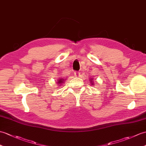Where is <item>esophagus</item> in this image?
<instances>
[{
  "instance_id": "1",
  "label": "esophagus",
  "mask_w": 146,
  "mask_h": 146,
  "mask_svg": "<svg viewBox=\"0 0 146 146\" xmlns=\"http://www.w3.org/2000/svg\"><path fill=\"white\" fill-rule=\"evenodd\" d=\"M74 76H76V77H80V73L78 72H75L74 73Z\"/></svg>"
}]
</instances>
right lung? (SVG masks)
I'll return each mask as SVG.
<instances>
[{
	"label": "right lung",
	"mask_w": 146,
	"mask_h": 146,
	"mask_svg": "<svg viewBox=\"0 0 146 146\" xmlns=\"http://www.w3.org/2000/svg\"><path fill=\"white\" fill-rule=\"evenodd\" d=\"M58 83H59V84H60V83H63V79H60L59 80H58Z\"/></svg>",
	"instance_id": "add662e5"
}]
</instances>
